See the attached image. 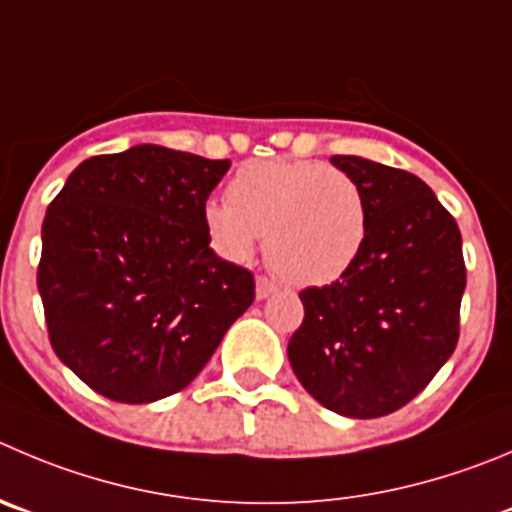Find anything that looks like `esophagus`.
Listing matches in <instances>:
<instances>
[{"mask_svg":"<svg viewBox=\"0 0 512 512\" xmlns=\"http://www.w3.org/2000/svg\"><path fill=\"white\" fill-rule=\"evenodd\" d=\"M276 291V284L271 279H266V276H256V299H266V296H271Z\"/></svg>","mask_w":512,"mask_h":512,"instance_id":"1","label":"esophagus"}]
</instances>
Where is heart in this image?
Masks as SVG:
<instances>
[{
	"instance_id": "1",
	"label": "heart",
	"mask_w": 512,
	"mask_h": 512,
	"mask_svg": "<svg viewBox=\"0 0 512 512\" xmlns=\"http://www.w3.org/2000/svg\"><path fill=\"white\" fill-rule=\"evenodd\" d=\"M226 198L203 208L213 251L246 261L266 238V261L294 286L339 281L367 241L362 186L319 160H253L236 170Z\"/></svg>"
}]
</instances>
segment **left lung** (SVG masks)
I'll list each match as a JSON object with an SVG mask.
<instances>
[{"instance_id": "obj_1", "label": "left lung", "mask_w": 512, "mask_h": 512, "mask_svg": "<svg viewBox=\"0 0 512 512\" xmlns=\"http://www.w3.org/2000/svg\"><path fill=\"white\" fill-rule=\"evenodd\" d=\"M367 198V241L329 286L299 294L304 321L289 362L326 410L372 420L405 407L460 339L462 236L432 188L407 170L332 155Z\"/></svg>"}]
</instances>
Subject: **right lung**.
<instances>
[{
    "instance_id": "1",
    "label": "right lung",
    "mask_w": 512,
    "mask_h": 512,
    "mask_svg": "<svg viewBox=\"0 0 512 512\" xmlns=\"http://www.w3.org/2000/svg\"><path fill=\"white\" fill-rule=\"evenodd\" d=\"M231 160L160 145L77 165L42 223L37 269L57 357L97 394L180 392L253 304L248 269L208 246L203 208Z\"/></svg>"
}]
</instances>
